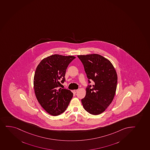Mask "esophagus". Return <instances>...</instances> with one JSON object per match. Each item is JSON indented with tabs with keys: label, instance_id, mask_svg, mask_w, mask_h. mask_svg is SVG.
<instances>
[{
	"label": "esophagus",
	"instance_id": "1",
	"mask_svg": "<svg viewBox=\"0 0 150 150\" xmlns=\"http://www.w3.org/2000/svg\"><path fill=\"white\" fill-rule=\"evenodd\" d=\"M73 91H74V92L75 93H77V92L78 91V90H74Z\"/></svg>",
	"mask_w": 150,
	"mask_h": 150
}]
</instances>
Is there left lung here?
I'll list each match as a JSON object with an SVG mask.
<instances>
[{
  "instance_id": "obj_1",
  "label": "left lung",
  "mask_w": 150,
  "mask_h": 150,
  "mask_svg": "<svg viewBox=\"0 0 150 150\" xmlns=\"http://www.w3.org/2000/svg\"><path fill=\"white\" fill-rule=\"evenodd\" d=\"M82 63L88 78L94 82L86 89V96L81 100L83 106L88 113L97 115L111 104L116 93L117 85L116 71L108 59L99 54L78 55Z\"/></svg>"
}]
</instances>
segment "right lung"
<instances>
[{"instance_id":"1","label":"right lung","mask_w":150,"mask_h":150,"mask_svg":"<svg viewBox=\"0 0 150 150\" xmlns=\"http://www.w3.org/2000/svg\"><path fill=\"white\" fill-rule=\"evenodd\" d=\"M73 56L54 54L41 61L34 76L33 85L36 97L42 108L52 116L64 112L73 97L69 90L58 89L61 82L65 81L68 66Z\"/></svg>"}]
</instances>
